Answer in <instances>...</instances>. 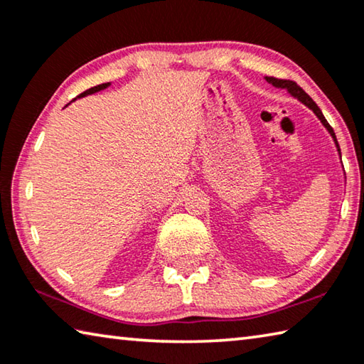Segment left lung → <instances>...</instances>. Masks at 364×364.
I'll return each mask as SVG.
<instances>
[{
	"label": "left lung",
	"instance_id": "1",
	"mask_svg": "<svg viewBox=\"0 0 364 364\" xmlns=\"http://www.w3.org/2000/svg\"><path fill=\"white\" fill-rule=\"evenodd\" d=\"M267 82H270L272 86H275L278 89H286V91L289 92L291 97L297 99L301 104H304L307 108H310L311 112L315 113V117L321 121V124L326 127V131L331 134V137H333L334 144H336V149H337V153H339V158H341V149H339V144H337V139H336V134L333 131V127L329 126V123L326 121V118H324V114L321 113L320 107H318L314 100H311L310 95L304 91L302 87H299L294 81H289V80H278V78H272V76H265ZM342 159V158H341Z\"/></svg>",
	"mask_w": 364,
	"mask_h": 364
}]
</instances>
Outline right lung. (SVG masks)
I'll return each instance as SVG.
<instances>
[{"label":"right lung","instance_id":"obj_1","mask_svg":"<svg viewBox=\"0 0 364 364\" xmlns=\"http://www.w3.org/2000/svg\"><path fill=\"white\" fill-rule=\"evenodd\" d=\"M108 86H110V82H104V85L94 86V87H91V89H87V91H85L82 94H80L78 99H80V97H86V95H91V94H95V92H99V91H104V89H107ZM75 100H76V99H75Z\"/></svg>","mask_w":364,"mask_h":364}]
</instances>
